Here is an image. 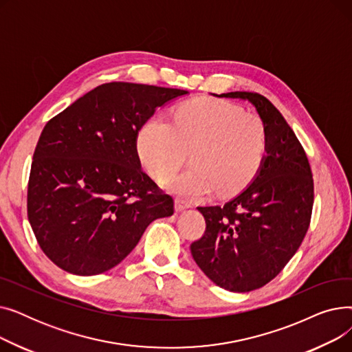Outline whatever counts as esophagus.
<instances>
[{
  "label": "esophagus",
  "instance_id": "esophagus-1",
  "mask_svg": "<svg viewBox=\"0 0 352 352\" xmlns=\"http://www.w3.org/2000/svg\"><path fill=\"white\" fill-rule=\"evenodd\" d=\"M190 208V204H187L186 201H182L181 198H175V210L179 212V211H184Z\"/></svg>",
  "mask_w": 352,
  "mask_h": 352
}]
</instances>
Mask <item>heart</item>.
<instances>
[{"mask_svg": "<svg viewBox=\"0 0 352 352\" xmlns=\"http://www.w3.org/2000/svg\"><path fill=\"white\" fill-rule=\"evenodd\" d=\"M264 121L219 100H197L178 108L173 122L154 116L140 129L138 157L157 181L174 175L191 153L192 168L168 187L186 199L218 191L221 197L245 190L263 168L268 153Z\"/></svg>", "mask_w": 352, "mask_h": 352, "instance_id": "1", "label": "heart"}]
</instances>
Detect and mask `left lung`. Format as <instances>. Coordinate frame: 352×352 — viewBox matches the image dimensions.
Returning <instances> with one entry per match:
<instances>
[{
  "label": "left lung",
  "instance_id": "left-lung-1",
  "mask_svg": "<svg viewBox=\"0 0 352 352\" xmlns=\"http://www.w3.org/2000/svg\"><path fill=\"white\" fill-rule=\"evenodd\" d=\"M219 97L255 107L268 129V153L241 194L224 206L198 207L207 228L191 254L214 284L248 292L274 280L300 248L311 223L314 179L301 142L264 96L235 91Z\"/></svg>",
  "mask_w": 352,
  "mask_h": 352
}]
</instances>
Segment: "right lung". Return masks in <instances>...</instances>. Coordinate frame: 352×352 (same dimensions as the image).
I'll return each mask as SVG.
<instances>
[{"label":"right lung","instance_id":"add662e5","mask_svg":"<svg viewBox=\"0 0 352 352\" xmlns=\"http://www.w3.org/2000/svg\"><path fill=\"white\" fill-rule=\"evenodd\" d=\"M187 91L98 85L51 118L36 142L27 212L44 254L61 270L97 275L118 265L174 199L142 170L141 126Z\"/></svg>","mask_w":352,"mask_h":352}]
</instances>
